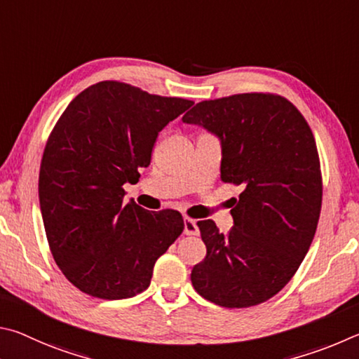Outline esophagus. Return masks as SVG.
Segmentation results:
<instances>
[{
    "mask_svg": "<svg viewBox=\"0 0 359 359\" xmlns=\"http://www.w3.org/2000/svg\"><path fill=\"white\" fill-rule=\"evenodd\" d=\"M198 227L197 222L191 217H184V235H197Z\"/></svg>",
    "mask_w": 359,
    "mask_h": 359,
    "instance_id": "esophagus-1",
    "label": "esophagus"
}]
</instances>
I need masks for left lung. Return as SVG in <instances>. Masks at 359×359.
<instances>
[{"mask_svg": "<svg viewBox=\"0 0 359 359\" xmlns=\"http://www.w3.org/2000/svg\"><path fill=\"white\" fill-rule=\"evenodd\" d=\"M183 121L219 137L221 180L243 187L227 235L211 219L197 222L206 257L192 268V285L230 309L265 303L297 273L317 230L323 187L309 124L269 93L203 100Z\"/></svg>", "mask_w": 359, "mask_h": 359, "instance_id": "8db88e82", "label": "left lung"}]
</instances>
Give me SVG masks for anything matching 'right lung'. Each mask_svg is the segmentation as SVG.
I'll use <instances>...</instances> for the list:
<instances>
[{
  "mask_svg": "<svg viewBox=\"0 0 359 359\" xmlns=\"http://www.w3.org/2000/svg\"><path fill=\"white\" fill-rule=\"evenodd\" d=\"M194 102L105 80L81 91L50 134L39 202L61 273L90 297L124 299L147 290L156 260L184 230L175 210L124 203L159 132Z\"/></svg>",
  "mask_w": 359,
  "mask_h": 359,
  "instance_id": "right-lung-1",
  "label": "right lung"
}]
</instances>
